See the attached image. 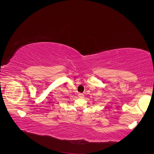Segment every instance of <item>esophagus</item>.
I'll return each mask as SVG.
<instances>
[{
    "instance_id": "obj_1",
    "label": "esophagus",
    "mask_w": 154,
    "mask_h": 154,
    "mask_svg": "<svg viewBox=\"0 0 154 154\" xmlns=\"http://www.w3.org/2000/svg\"><path fill=\"white\" fill-rule=\"evenodd\" d=\"M78 96L79 97H80V98H83V97H84V94H82V93H79Z\"/></svg>"
}]
</instances>
